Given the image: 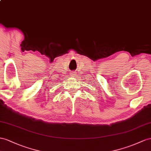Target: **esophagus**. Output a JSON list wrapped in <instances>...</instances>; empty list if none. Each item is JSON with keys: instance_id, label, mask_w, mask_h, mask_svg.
Listing matches in <instances>:
<instances>
[{"instance_id": "1", "label": "esophagus", "mask_w": 151, "mask_h": 151, "mask_svg": "<svg viewBox=\"0 0 151 151\" xmlns=\"http://www.w3.org/2000/svg\"><path fill=\"white\" fill-rule=\"evenodd\" d=\"M75 75H76V73H75V72H71V73H70V76H71V77H75Z\"/></svg>"}]
</instances>
